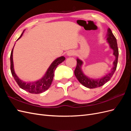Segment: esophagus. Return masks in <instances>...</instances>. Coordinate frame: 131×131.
<instances>
[{"mask_svg":"<svg viewBox=\"0 0 131 131\" xmlns=\"http://www.w3.org/2000/svg\"><path fill=\"white\" fill-rule=\"evenodd\" d=\"M67 56H72L74 54V52H73V51L70 50V51H68V52H67Z\"/></svg>","mask_w":131,"mask_h":131,"instance_id":"34e87169","label":"esophagus"}]
</instances>
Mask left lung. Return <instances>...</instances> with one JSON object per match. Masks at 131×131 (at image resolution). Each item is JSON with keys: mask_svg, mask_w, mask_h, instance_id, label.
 <instances>
[{"mask_svg": "<svg viewBox=\"0 0 131 131\" xmlns=\"http://www.w3.org/2000/svg\"><path fill=\"white\" fill-rule=\"evenodd\" d=\"M106 38L107 40L106 42L108 43L110 49L113 50V54L115 57V59L113 63V67L111 68L110 72L104 76L99 78H93L87 76L83 72L82 69L84 62L80 59L77 57V65L74 71V74L78 81L86 88L89 89H94L103 86L106 82L110 80L116 69L118 56V50L116 39L114 37L112 30L109 28L107 30Z\"/></svg>", "mask_w": 131, "mask_h": 131, "instance_id": "8db88e82", "label": "left lung"}]
</instances>
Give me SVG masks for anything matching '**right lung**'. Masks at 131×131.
Instances as JSON below:
<instances>
[{"label":"right lung","mask_w":131,"mask_h":131,"mask_svg":"<svg viewBox=\"0 0 131 131\" xmlns=\"http://www.w3.org/2000/svg\"><path fill=\"white\" fill-rule=\"evenodd\" d=\"M25 30L23 31L21 36L18 38V39L16 41H17L18 39H19L22 37ZM14 47L11 51L10 55V69L12 75H13V77H14L15 81L17 83L18 86L20 87V88L26 91L27 92H28L30 93L33 94L41 93L45 92L47 90H48L53 81L54 72L55 71V69H56L58 65H59L60 63H62L65 60V57L64 56H61L56 58V59H54L52 62V63L50 64L48 69L46 70L44 75H43L41 79H39V80L32 82H26L21 80L15 73L13 61Z\"/></svg>","instance_id":"obj_1"}]
</instances>
